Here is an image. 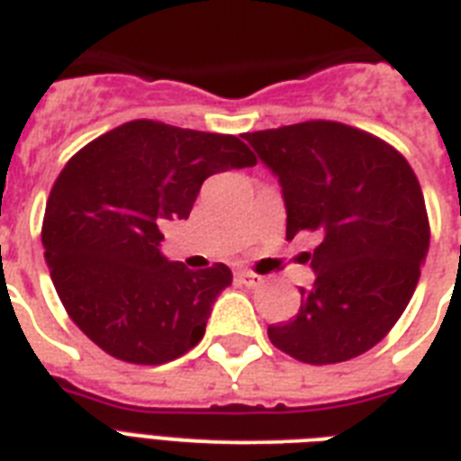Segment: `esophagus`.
<instances>
[{
	"label": "esophagus",
	"instance_id": "esophagus-1",
	"mask_svg": "<svg viewBox=\"0 0 461 461\" xmlns=\"http://www.w3.org/2000/svg\"><path fill=\"white\" fill-rule=\"evenodd\" d=\"M237 277H239V282H241V285H246V287H260V285H263V277H260V275H256V273H249V270H241V273H237Z\"/></svg>",
	"mask_w": 461,
	"mask_h": 461
}]
</instances>
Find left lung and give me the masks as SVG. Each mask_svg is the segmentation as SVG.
<instances>
[{
    "mask_svg": "<svg viewBox=\"0 0 461 461\" xmlns=\"http://www.w3.org/2000/svg\"><path fill=\"white\" fill-rule=\"evenodd\" d=\"M280 179L287 239L313 231L315 282L302 308L267 337L313 366L364 354L393 330L421 277L430 241L421 184L404 155L378 136L302 122L244 136Z\"/></svg>",
    "mask_w": 461,
    "mask_h": 461,
    "instance_id": "1",
    "label": "left lung"
}]
</instances>
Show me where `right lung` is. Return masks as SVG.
Returning a JSON list of instances; mask_svg holds the SVG:
<instances>
[{"label":"right lung","instance_id":"1","mask_svg":"<svg viewBox=\"0 0 461 461\" xmlns=\"http://www.w3.org/2000/svg\"><path fill=\"white\" fill-rule=\"evenodd\" d=\"M256 162L237 136L153 119L117 126L68 159L47 198L42 246L83 335L126 364L159 366L194 349L231 270L167 260L159 227L188 217L210 174Z\"/></svg>","mask_w":461,"mask_h":461}]
</instances>
